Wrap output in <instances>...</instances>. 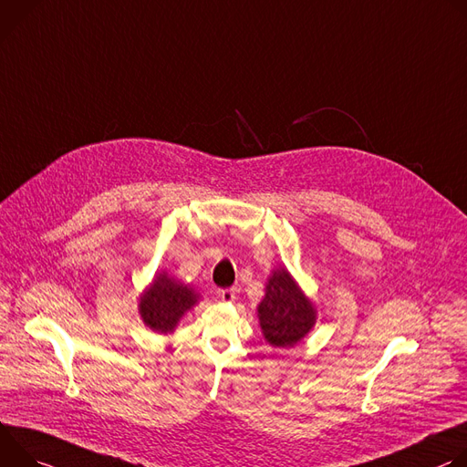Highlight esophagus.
<instances>
[{"mask_svg":"<svg viewBox=\"0 0 467 467\" xmlns=\"http://www.w3.org/2000/svg\"><path fill=\"white\" fill-rule=\"evenodd\" d=\"M217 295L221 296V300H224V302H232V300H235V289H219L217 291Z\"/></svg>","mask_w":467,"mask_h":467,"instance_id":"34e87169","label":"esophagus"}]
</instances>
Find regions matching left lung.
<instances>
[{"mask_svg": "<svg viewBox=\"0 0 467 467\" xmlns=\"http://www.w3.org/2000/svg\"><path fill=\"white\" fill-rule=\"evenodd\" d=\"M264 337L273 347H295L314 328L317 312L287 269H276L267 280L265 296L257 306Z\"/></svg>", "mask_w": 467, "mask_h": 467, "instance_id": "1", "label": "left lung"}]
</instances>
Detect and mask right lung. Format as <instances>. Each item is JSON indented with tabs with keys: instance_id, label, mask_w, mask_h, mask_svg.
Wrapping results in <instances>:
<instances>
[{
	"instance_id": "obj_1",
	"label": "right lung",
	"mask_w": 467,
	"mask_h": 467,
	"mask_svg": "<svg viewBox=\"0 0 467 467\" xmlns=\"http://www.w3.org/2000/svg\"><path fill=\"white\" fill-rule=\"evenodd\" d=\"M196 302L198 293L192 287L161 273L140 295L139 314L150 330L169 334Z\"/></svg>"
}]
</instances>
